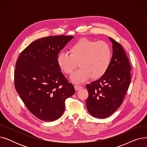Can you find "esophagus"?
<instances>
[{"mask_svg":"<svg viewBox=\"0 0 147 147\" xmlns=\"http://www.w3.org/2000/svg\"><path fill=\"white\" fill-rule=\"evenodd\" d=\"M74 88H75L76 90H79V89H82V87L81 86H79V85H75L74 86Z\"/></svg>","mask_w":147,"mask_h":147,"instance_id":"obj_1","label":"esophagus"}]
</instances>
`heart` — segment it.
I'll return each mask as SVG.
<instances>
[{
    "mask_svg": "<svg viewBox=\"0 0 147 147\" xmlns=\"http://www.w3.org/2000/svg\"><path fill=\"white\" fill-rule=\"evenodd\" d=\"M68 53L69 55L60 53L57 63L61 70L66 74H71L79 63L80 68L70 78L75 83H83L90 77L94 79L100 78L111 63V47L104 41L81 38L69 47Z\"/></svg>",
    "mask_w": 147,
    "mask_h": 147,
    "instance_id": "obj_1",
    "label": "heart"
}]
</instances>
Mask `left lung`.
<instances>
[{
	"label": "left lung",
	"mask_w": 147,
	"mask_h": 147,
	"mask_svg": "<svg viewBox=\"0 0 147 147\" xmlns=\"http://www.w3.org/2000/svg\"><path fill=\"white\" fill-rule=\"evenodd\" d=\"M113 45L111 64L107 72L97 80L87 84L89 92L86 107L95 117H109L121 105L131 81V67L120 44L109 37Z\"/></svg>",
	"instance_id": "1"
}]
</instances>
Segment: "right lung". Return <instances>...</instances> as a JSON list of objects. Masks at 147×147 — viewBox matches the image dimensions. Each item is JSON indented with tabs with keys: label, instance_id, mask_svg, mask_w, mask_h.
<instances>
[{
	"label": "right lung",
	"instance_id": "1",
	"mask_svg": "<svg viewBox=\"0 0 147 147\" xmlns=\"http://www.w3.org/2000/svg\"><path fill=\"white\" fill-rule=\"evenodd\" d=\"M73 36H49L31 43L19 56L15 87L28 110L38 119L52 121L65 110V99L75 93L61 71L57 58Z\"/></svg>",
	"mask_w": 147,
	"mask_h": 147
}]
</instances>
